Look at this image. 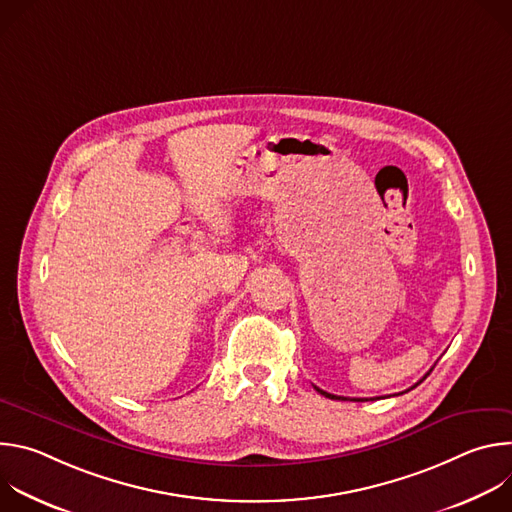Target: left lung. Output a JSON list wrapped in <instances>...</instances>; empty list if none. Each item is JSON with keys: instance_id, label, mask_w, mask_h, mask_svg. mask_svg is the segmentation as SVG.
<instances>
[{"instance_id": "obj_1", "label": "left lung", "mask_w": 512, "mask_h": 512, "mask_svg": "<svg viewBox=\"0 0 512 512\" xmlns=\"http://www.w3.org/2000/svg\"><path fill=\"white\" fill-rule=\"evenodd\" d=\"M427 375H429V373H427ZM427 375H425V377H427ZM425 377H423V379H425ZM423 379H421V381H423ZM421 381H419V383H421ZM419 383H417V385H419ZM314 389H316V391H318V393H320V395H324V397H328V399H342V401H348V397H338V395H332V393H326V391H322V389H318V387H314ZM411 389H413V387H411ZM350 401H362V399H350Z\"/></svg>"}]
</instances>
